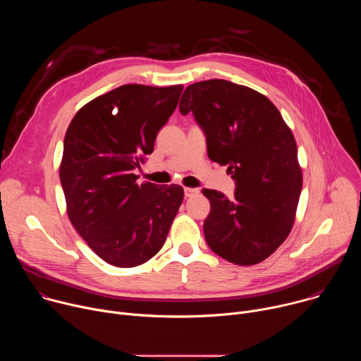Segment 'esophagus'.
Wrapping results in <instances>:
<instances>
[{
  "label": "esophagus",
  "instance_id": "obj_1",
  "mask_svg": "<svg viewBox=\"0 0 361 361\" xmlns=\"http://www.w3.org/2000/svg\"><path fill=\"white\" fill-rule=\"evenodd\" d=\"M195 194H198V188H191V187H185V188H184V195H185L187 198H190V197H192V195H195Z\"/></svg>",
  "mask_w": 361,
  "mask_h": 361
}]
</instances>
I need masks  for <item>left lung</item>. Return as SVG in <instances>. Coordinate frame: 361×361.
Listing matches in <instances>:
<instances>
[{"mask_svg":"<svg viewBox=\"0 0 361 361\" xmlns=\"http://www.w3.org/2000/svg\"><path fill=\"white\" fill-rule=\"evenodd\" d=\"M190 111L207 137L209 159L228 166L237 184L231 200L202 190L212 204L205 240L230 263H262L284 243L295 220L302 173L294 135L266 95L226 80L188 85L180 113Z\"/></svg>","mask_w":361,"mask_h":361,"instance_id":"8db88e82","label":"left lung"}]
</instances>
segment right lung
<instances>
[{
	"label": "right lung",
	"instance_id": "obj_1",
	"mask_svg": "<svg viewBox=\"0 0 361 361\" xmlns=\"http://www.w3.org/2000/svg\"><path fill=\"white\" fill-rule=\"evenodd\" d=\"M183 85L126 84L81 107L71 120L60 164L67 214L106 263L144 264L166 243L184 198L181 185L137 183L134 170L154 149Z\"/></svg>",
	"mask_w": 361,
	"mask_h": 361
}]
</instances>
